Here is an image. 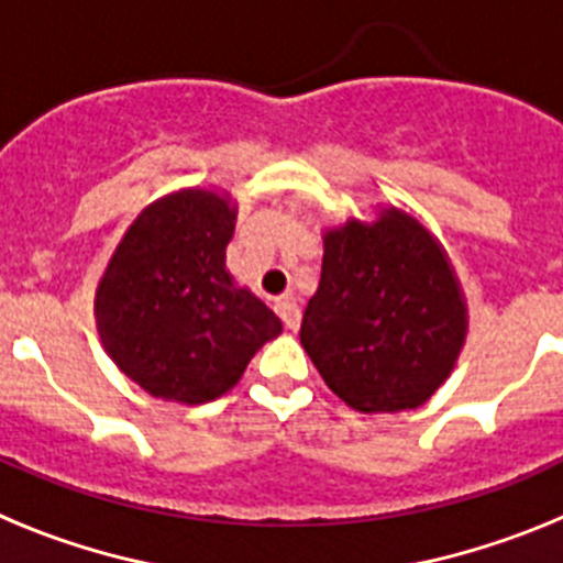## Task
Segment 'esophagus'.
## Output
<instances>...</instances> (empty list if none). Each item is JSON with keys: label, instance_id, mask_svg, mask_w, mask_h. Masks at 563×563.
Returning <instances> with one entry per match:
<instances>
[{"label": "esophagus", "instance_id": "1", "mask_svg": "<svg viewBox=\"0 0 563 563\" xmlns=\"http://www.w3.org/2000/svg\"><path fill=\"white\" fill-rule=\"evenodd\" d=\"M276 312L282 316V321H285L287 330L296 332L298 327H301V310H298V305L292 301V298H278Z\"/></svg>", "mask_w": 563, "mask_h": 563}]
</instances>
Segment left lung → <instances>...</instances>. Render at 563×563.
I'll return each instance as SVG.
<instances>
[{
	"label": "left lung",
	"mask_w": 563,
	"mask_h": 563,
	"mask_svg": "<svg viewBox=\"0 0 563 563\" xmlns=\"http://www.w3.org/2000/svg\"><path fill=\"white\" fill-rule=\"evenodd\" d=\"M301 346L357 411L417 409L454 369L465 305L434 236L400 211L327 233Z\"/></svg>",
	"instance_id": "obj_1"
}]
</instances>
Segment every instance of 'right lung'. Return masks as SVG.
Returning <instances> with one entry per match:
<instances>
[{"label":"right lung","instance_id":"1","mask_svg":"<svg viewBox=\"0 0 563 563\" xmlns=\"http://www.w3.org/2000/svg\"><path fill=\"white\" fill-rule=\"evenodd\" d=\"M233 208L211 191L163 197L134 220L96 298L103 346L154 397L208 402L282 332L253 292L233 287Z\"/></svg>","mask_w":563,"mask_h":563}]
</instances>
